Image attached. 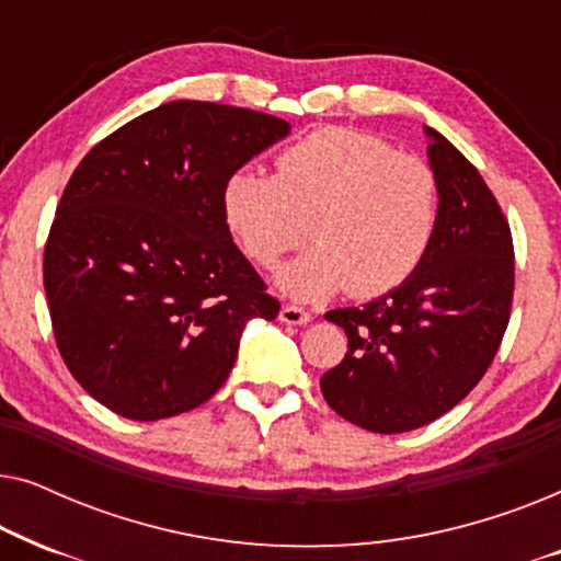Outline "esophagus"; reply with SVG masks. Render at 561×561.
Returning <instances> with one entry per match:
<instances>
[{"label":"esophagus","mask_w":561,"mask_h":561,"mask_svg":"<svg viewBox=\"0 0 561 561\" xmlns=\"http://www.w3.org/2000/svg\"><path fill=\"white\" fill-rule=\"evenodd\" d=\"M278 319L283 324H290V327H298V324H309L311 321V313L304 311L301 306H294V304H286L278 313Z\"/></svg>","instance_id":"1"}]
</instances>
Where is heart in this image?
I'll use <instances>...</instances> for the list:
<instances>
[{"label":"heart","instance_id":"1","mask_svg":"<svg viewBox=\"0 0 561 561\" xmlns=\"http://www.w3.org/2000/svg\"><path fill=\"white\" fill-rule=\"evenodd\" d=\"M221 219L260 267L311 240L275 283L298 301L350 288L373 298L403 286L424 263L439 229V181L426 160L396 152L380 137L324 127L288 145L275 173L242 165L219 194Z\"/></svg>","mask_w":561,"mask_h":561}]
</instances>
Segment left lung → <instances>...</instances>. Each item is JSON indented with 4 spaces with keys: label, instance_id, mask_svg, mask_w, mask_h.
<instances>
[{
    "label": "left lung",
    "instance_id": "obj_1",
    "mask_svg": "<svg viewBox=\"0 0 561 561\" xmlns=\"http://www.w3.org/2000/svg\"><path fill=\"white\" fill-rule=\"evenodd\" d=\"M439 181V229L416 273L365 306L324 313L347 355L321 375L327 403L375 434L432 424L478 386L511 319L513 240L493 191L424 125Z\"/></svg>",
    "mask_w": 561,
    "mask_h": 561
}]
</instances>
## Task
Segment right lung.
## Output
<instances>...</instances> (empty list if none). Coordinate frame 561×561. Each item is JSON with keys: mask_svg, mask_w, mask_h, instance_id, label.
<instances>
[{"mask_svg": "<svg viewBox=\"0 0 561 561\" xmlns=\"http://www.w3.org/2000/svg\"><path fill=\"white\" fill-rule=\"evenodd\" d=\"M288 133L271 114L179 99L104 137L73 171L45 244V296L66 367L110 411L158 421L206 403L244 324L278 317L219 194Z\"/></svg>", "mask_w": 561, "mask_h": 561, "instance_id": "right-lung-1", "label": "right lung"}]
</instances>
